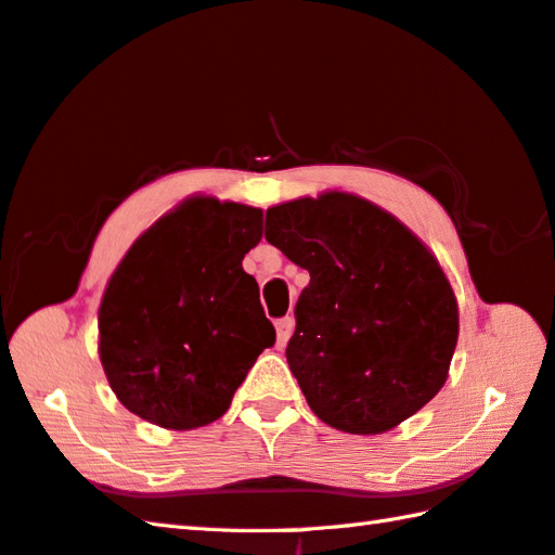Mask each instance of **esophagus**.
<instances>
[{"instance_id": "1", "label": "esophagus", "mask_w": 555, "mask_h": 555, "mask_svg": "<svg viewBox=\"0 0 555 555\" xmlns=\"http://www.w3.org/2000/svg\"><path fill=\"white\" fill-rule=\"evenodd\" d=\"M291 334H293V318H281L276 322V346L279 349H284V346L288 344Z\"/></svg>"}]
</instances>
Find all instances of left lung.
I'll use <instances>...</instances> for the list:
<instances>
[{
  "label": "left lung",
  "mask_w": 555,
  "mask_h": 555,
  "mask_svg": "<svg viewBox=\"0 0 555 555\" xmlns=\"http://www.w3.org/2000/svg\"><path fill=\"white\" fill-rule=\"evenodd\" d=\"M264 237L310 271L286 358L324 423L377 436L440 392L457 346V300L409 228L371 202L327 192L271 206Z\"/></svg>",
  "instance_id": "obj_1"
}]
</instances>
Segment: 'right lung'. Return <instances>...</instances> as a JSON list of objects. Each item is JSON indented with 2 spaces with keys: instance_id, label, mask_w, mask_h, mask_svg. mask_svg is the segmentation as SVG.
Masks as SVG:
<instances>
[{
  "instance_id": "obj_1",
  "label": "right lung",
  "mask_w": 555,
  "mask_h": 555,
  "mask_svg": "<svg viewBox=\"0 0 555 555\" xmlns=\"http://www.w3.org/2000/svg\"><path fill=\"white\" fill-rule=\"evenodd\" d=\"M259 237V209L197 197L129 247L98 330L107 383L132 414L176 430L225 414L257 356L276 341L243 269Z\"/></svg>"
}]
</instances>
